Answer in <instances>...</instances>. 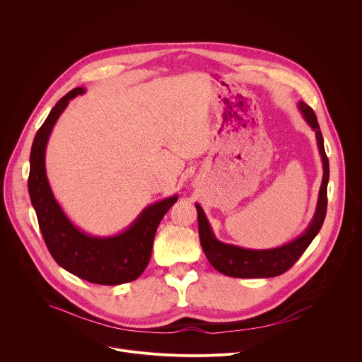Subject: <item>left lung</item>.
<instances>
[{
    "instance_id": "obj_1",
    "label": "left lung",
    "mask_w": 362,
    "mask_h": 362,
    "mask_svg": "<svg viewBox=\"0 0 362 362\" xmlns=\"http://www.w3.org/2000/svg\"><path fill=\"white\" fill-rule=\"evenodd\" d=\"M299 112L302 113L306 123L313 127L317 134V141L324 165V177L320 189L318 203L315 215L306 228V230L298 236L295 240L274 249L255 250L245 249L235 245H228L218 240L212 232V228L204 216L203 209L196 203L197 209V223H199V238L203 252L208 257L211 265L221 274L232 278H272L286 272L298 259L300 255L311 245L314 238L322 228L327 215V186L329 180V162L324 148L322 133L317 120L314 110L299 101Z\"/></svg>"
}]
</instances>
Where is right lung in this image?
<instances>
[{
  "label": "right lung",
  "mask_w": 362,
  "mask_h": 362,
  "mask_svg": "<svg viewBox=\"0 0 362 362\" xmlns=\"http://www.w3.org/2000/svg\"><path fill=\"white\" fill-rule=\"evenodd\" d=\"M84 91L83 87H76L62 97L38 129L30 154L28 192L44 242L54 261L91 284L120 285L137 279L146 269L158 226L177 196L147 206L129 229L116 236H91L69 221L47 180L45 147L69 101Z\"/></svg>",
  "instance_id": "1"
}]
</instances>
